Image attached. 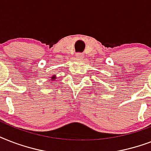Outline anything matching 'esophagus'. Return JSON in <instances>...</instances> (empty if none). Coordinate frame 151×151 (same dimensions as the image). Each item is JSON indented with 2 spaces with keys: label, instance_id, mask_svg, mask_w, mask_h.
I'll use <instances>...</instances> for the list:
<instances>
[{
  "label": "esophagus",
  "instance_id": "34e87169",
  "mask_svg": "<svg viewBox=\"0 0 151 151\" xmlns=\"http://www.w3.org/2000/svg\"><path fill=\"white\" fill-rule=\"evenodd\" d=\"M76 58H78V59H82L84 58V55L82 53H78L76 55Z\"/></svg>",
  "mask_w": 151,
  "mask_h": 151
}]
</instances>
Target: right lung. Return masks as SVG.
Wrapping results in <instances>:
<instances>
[{
  "mask_svg": "<svg viewBox=\"0 0 151 151\" xmlns=\"http://www.w3.org/2000/svg\"><path fill=\"white\" fill-rule=\"evenodd\" d=\"M55 79H56V78H55V75H53L52 77V81H54L55 80Z\"/></svg>",
  "mask_w": 151,
  "mask_h": 151,
  "instance_id": "1",
  "label": "right lung"
}]
</instances>
